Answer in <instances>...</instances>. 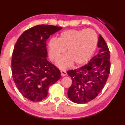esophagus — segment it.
Instances as JSON below:
<instances>
[{"instance_id":"34e87169","label":"esophagus","mask_w":125,"mask_h":125,"mask_svg":"<svg viewBox=\"0 0 125 125\" xmlns=\"http://www.w3.org/2000/svg\"><path fill=\"white\" fill-rule=\"evenodd\" d=\"M61 75H62V76H64L67 75V72L66 71H65V70H61Z\"/></svg>"}]
</instances>
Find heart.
<instances>
[{
  "mask_svg": "<svg viewBox=\"0 0 125 125\" xmlns=\"http://www.w3.org/2000/svg\"><path fill=\"white\" fill-rule=\"evenodd\" d=\"M97 43V35L92 30H67L61 33L58 40L52 38L49 41V57L55 61L66 50L67 54L57 62L59 67L67 68L73 62L77 65L83 64L92 56Z\"/></svg>",
  "mask_w": 125,
  "mask_h": 125,
  "instance_id": "1",
  "label": "heart"
}]
</instances>
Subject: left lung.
Wrapping results in <instances>:
<instances>
[{"instance_id":"1","label":"left lung","mask_w":125,"mask_h":125,"mask_svg":"<svg viewBox=\"0 0 125 125\" xmlns=\"http://www.w3.org/2000/svg\"><path fill=\"white\" fill-rule=\"evenodd\" d=\"M98 53L84 66L67 72L73 80L67 94L76 104H85L94 100L104 87L110 71V51L100 35Z\"/></svg>"}]
</instances>
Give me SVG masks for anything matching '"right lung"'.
<instances>
[{"instance_id": "add662e5", "label": "right lung", "mask_w": 125, "mask_h": 125, "mask_svg": "<svg viewBox=\"0 0 125 125\" xmlns=\"http://www.w3.org/2000/svg\"><path fill=\"white\" fill-rule=\"evenodd\" d=\"M60 27L38 25L25 31L17 40L12 57V73L22 95L31 101L47 97L49 87L61 78V72L47 61L46 41Z\"/></svg>"}]
</instances>
